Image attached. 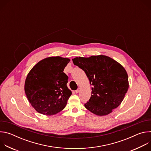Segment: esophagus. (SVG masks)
I'll list each match as a JSON object with an SVG mask.
<instances>
[{
	"label": "esophagus",
	"mask_w": 151,
	"mask_h": 151,
	"mask_svg": "<svg viewBox=\"0 0 151 151\" xmlns=\"http://www.w3.org/2000/svg\"><path fill=\"white\" fill-rule=\"evenodd\" d=\"M80 90H81V88H78L75 91V93H78L80 92Z\"/></svg>",
	"instance_id": "obj_1"
}]
</instances>
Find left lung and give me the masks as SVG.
<instances>
[{"instance_id": "8db88e82", "label": "left lung", "mask_w": 151, "mask_h": 151, "mask_svg": "<svg viewBox=\"0 0 151 151\" xmlns=\"http://www.w3.org/2000/svg\"><path fill=\"white\" fill-rule=\"evenodd\" d=\"M82 69L93 87L91 96L84 106L99 116L109 114L122 101L128 89V78L124 67L112 58L103 55L72 59Z\"/></svg>"}]
</instances>
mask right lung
<instances>
[{"mask_svg":"<svg viewBox=\"0 0 151 151\" xmlns=\"http://www.w3.org/2000/svg\"><path fill=\"white\" fill-rule=\"evenodd\" d=\"M68 58L50 57L39 61L28 73L24 84L27 99L39 113L52 115L65 107L72 94L68 76L63 72Z\"/></svg>","mask_w":151,"mask_h":151,"instance_id":"1","label":"right lung"}]
</instances>
